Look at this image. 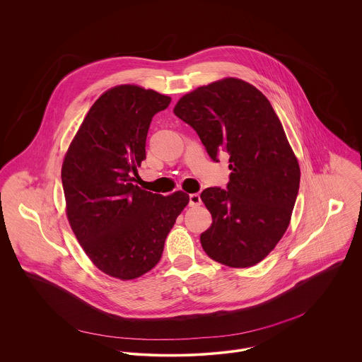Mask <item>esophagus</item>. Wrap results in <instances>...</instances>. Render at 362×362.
<instances>
[{
  "mask_svg": "<svg viewBox=\"0 0 362 362\" xmlns=\"http://www.w3.org/2000/svg\"><path fill=\"white\" fill-rule=\"evenodd\" d=\"M199 205H201L199 194H191L189 195V206H199Z\"/></svg>",
  "mask_w": 362,
  "mask_h": 362,
  "instance_id": "1",
  "label": "esophagus"
}]
</instances>
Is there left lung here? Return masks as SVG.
I'll use <instances>...</instances> for the list:
<instances>
[{
    "label": "left lung",
    "instance_id": "1",
    "mask_svg": "<svg viewBox=\"0 0 362 362\" xmlns=\"http://www.w3.org/2000/svg\"><path fill=\"white\" fill-rule=\"evenodd\" d=\"M174 114L199 135L209 156L228 155L227 189L206 188L201 199L211 224L204 251L230 267L266 258L288 228L300 188V164L270 102L254 85L224 78L184 95Z\"/></svg>",
    "mask_w": 362,
    "mask_h": 362
}]
</instances>
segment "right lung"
Returning <instances> with one entry per match:
<instances>
[{
    "mask_svg": "<svg viewBox=\"0 0 362 362\" xmlns=\"http://www.w3.org/2000/svg\"><path fill=\"white\" fill-rule=\"evenodd\" d=\"M171 98L118 85L95 102L64 156L61 180L69 226L105 274L134 280L152 270L189 195L167 197L134 185L156 112Z\"/></svg>",
    "mask_w": 362,
    "mask_h": 362,
    "instance_id": "add662e5",
    "label": "right lung"
}]
</instances>
